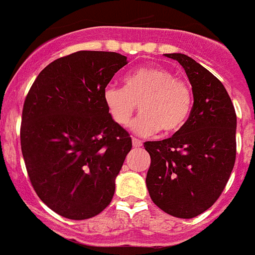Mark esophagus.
<instances>
[{
  "label": "esophagus",
  "instance_id": "esophagus-1",
  "mask_svg": "<svg viewBox=\"0 0 255 255\" xmlns=\"http://www.w3.org/2000/svg\"><path fill=\"white\" fill-rule=\"evenodd\" d=\"M132 145H134V147H141V145H143V141L139 140V139L136 138H132Z\"/></svg>",
  "mask_w": 255,
  "mask_h": 255
}]
</instances>
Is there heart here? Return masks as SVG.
Listing matches in <instances>:
<instances>
[{"label":"heart","instance_id":"heart-1","mask_svg":"<svg viewBox=\"0 0 255 255\" xmlns=\"http://www.w3.org/2000/svg\"><path fill=\"white\" fill-rule=\"evenodd\" d=\"M103 101L112 120L126 126L139 103L141 114L131 124L139 135L177 131L186 123L193 105L188 83L175 78L170 70L145 66L134 70L124 78V88L108 87Z\"/></svg>","mask_w":255,"mask_h":255}]
</instances>
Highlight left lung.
Here are the masks:
<instances>
[{"label": "left lung", "instance_id": "left-lung-1", "mask_svg": "<svg viewBox=\"0 0 255 255\" xmlns=\"http://www.w3.org/2000/svg\"><path fill=\"white\" fill-rule=\"evenodd\" d=\"M176 60L189 78L194 105L186 123L171 138L145 141L150 155L147 188L162 211L193 218L216 203L236 158V114L224 84L182 53Z\"/></svg>", "mask_w": 255, "mask_h": 255}]
</instances>
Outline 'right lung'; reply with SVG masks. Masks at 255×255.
I'll list each match as a JSON object with an SVG mask.
<instances>
[{
  "label": "right lung",
  "instance_id": "1",
  "mask_svg": "<svg viewBox=\"0 0 255 255\" xmlns=\"http://www.w3.org/2000/svg\"><path fill=\"white\" fill-rule=\"evenodd\" d=\"M126 64L116 52H75L44 67L26 94L20 143L29 180L62 217H94L114 198L132 144L108 114L103 93Z\"/></svg>",
  "mask_w": 255,
  "mask_h": 255
}]
</instances>
